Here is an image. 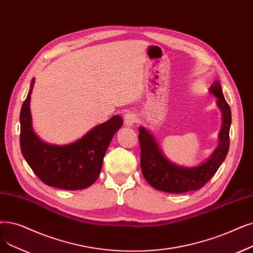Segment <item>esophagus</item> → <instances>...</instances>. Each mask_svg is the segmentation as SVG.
I'll use <instances>...</instances> for the list:
<instances>
[{"instance_id": "1", "label": "esophagus", "mask_w": 253, "mask_h": 253, "mask_svg": "<svg viewBox=\"0 0 253 253\" xmlns=\"http://www.w3.org/2000/svg\"><path fill=\"white\" fill-rule=\"evenodd\" d=\"M136 120H137L136 115H134L133 113H127L124 117V122L127 127L134 126V124L136 123Z\"/></svg>"}]
</instances>
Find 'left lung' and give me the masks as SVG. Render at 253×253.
I'll return each instance as SVG.
<instances>
[{
	"instance_id": "1",
	"label": "left lung",
	"mask_w": 253,
	"mask_h": 253,
	"mask_svg": "<svg viewBox=\"0 0 253 253\" xmlns=\"http://www.w3.org/2000/svg\"><path fill=\"white\" fill-rule=\"evenodd\" d=\"M220 109L222 124L218 134V145L206 160L193 167H185L170 161L158 144L156 137L144 126L138 128L140 144V168L146 181L157 190L169 193H184L201 189L223 163L229 148V128L232 113L224 99L220 83L216 81L209 87Z\"/></svg>"
}]
</instances>
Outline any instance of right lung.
<instances>
[{
  "label": "right lung",
  "instance_id": "add662e5",
  "mask_svg": "<svg viewBox=\"0 0 253 253\" xmlns=\"http://www.w3.org/2000/svg\"><path fill=\"white\" fill-rule=\"evenodd\" d=\"M35 79L20 112V149L23 156L37 177L48 186L64 190L90 187L100 174L103 157L123 119L118 115L67 145H51L43 141L33 128L30 108Z\"/></svg>",
  "mask_w": 253,
  "mask_h": 253
}]
</instances>
